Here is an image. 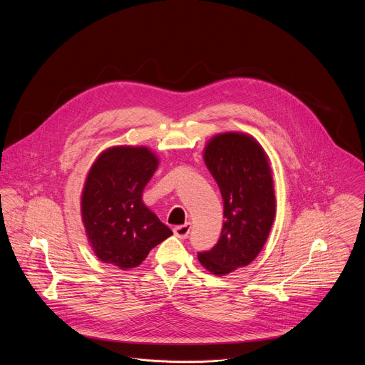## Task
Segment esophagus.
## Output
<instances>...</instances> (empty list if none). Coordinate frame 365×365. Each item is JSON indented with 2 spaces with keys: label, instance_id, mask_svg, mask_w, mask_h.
<instances>
[{
  "label": "esophagus",
  "instance_id": "esophagus-1",
  "mask_svg": "<svg viewBox=\"0 0 365 365\" xmlns=\"http://www.w3.org/2000/svg\"><path fill=\"white\" fill-rule=\"evenodd\" d=\"M189 231H190V224H183V225H178L175 227L173 232L176 237H179L180 240H185L187 235H189Z\"/></svg>",
  "mask_w": 365,
  "mask_h": 365
}]
</instances>
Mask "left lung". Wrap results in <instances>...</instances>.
Returning a JSON list of instances; mask_svg holds the SVG:
<instances>
[{
	"label": "left lung",
	"mask_w": 365,
	"mask_h": 365,
	"mask_svg": "<svg viewBox=\"0 0 365 365\" xmlns=\"http://www.w3.org/2000/svg\"><path fill=\"white\" fill-rule=\"evenodd\" d=\"M203 162L224 199V225L217 245L197 254L215 276L248 266L263 250L276 217L269 155L252 135L228 131L206 143Z\"/></svg>",
	"instance_id": "left-lung-1"
}]
</instances>
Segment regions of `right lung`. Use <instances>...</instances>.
Listing matches in <instances>:
<instances>
[{
  "label": "right lung",
  "mask_w": 365,
  "mask_h": 365,
  "mask_svg": "<svg viewBox=\"0 0 365 365\" xmlns=\"http://www.w3.org/2000/svg\"><path fill=\"white\" fill-rule=\"evenodd\" d=\"M159 158L145 145H114L91 166L81 196L88 242L102 263L130 270L173 232L143 202Z\"/></svg>",
  "instance_id": "obj_1"
}]
</instances>
